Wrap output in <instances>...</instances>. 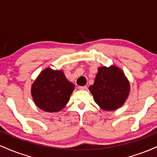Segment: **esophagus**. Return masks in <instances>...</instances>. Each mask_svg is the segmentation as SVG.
<instances>
[{
  "mask_svg": "<svg viewBox=\"0 0 157 157\" xmlns=\"http://www.w3.org/2000/svg\"><path fill=\"white\" fill-rule=\"evenodd\" d=\"M78 89L80 90H86V89H87V86H78Z\"/></svg>",
  "mask_w": 157,
  "mask_h": 157,
  "instance_id": "34e87169",
  "label": "esophagus"
}]
</instances>
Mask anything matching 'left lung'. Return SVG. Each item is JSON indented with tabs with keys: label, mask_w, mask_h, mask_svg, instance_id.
I'll use <instances>...</instances> for the list:
<instances>
[{
	"label": "left lung",
	"mask_w": 157,
	"mask_h": 157,
	"mask_svg": "<svg viewBox=\"0 0 157 157\" xmlns=\"http://www.w3.org/2000/svg\"><path fill=\"white\" fill-rule=\"evenodd\" d=\"M131 86L125 73L115 65L98 68L94 82L89 86L94 102L104 111H114L125 103Z\"/></svg>",
	"instance_id": "obj_1"
}]
</instances>
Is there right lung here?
Segmentation results:
<instances>
[{
	"label": "right lung",
	"mask_w": 157,
	"mask_h": 157,
	"mask_svg": "<svg viewBox=\"0 0 157 157\" xmlns=\"http://www.w3.org/2000/svg\"><path fill=\"white\" fill-rule=\"evenodd\" d=\"M75 85L68 81L62 70L46 68L39 74L31 88L34 102L46 112H58L69 101Z\"/></svg>",
	"instance_id": "obj_1"
}]
</instances>
